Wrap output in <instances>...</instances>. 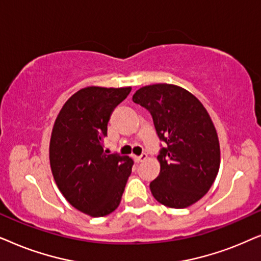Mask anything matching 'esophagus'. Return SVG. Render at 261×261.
I'll list each match as a JSON object with an SVG mask.
<instances>
[{
    "label": "esophagus",
    "mask_w": 261,
    "mask_h": 261,
    "mask_svg": "<svg viewBox=\"0 0 261 261\" xmlns=\"http://www.w3.org/2000/svg\"><path fill=\"white\" fill-rule=\"evenodd\" d=\"M147 158H148V155L147 154H142V155H140V156H134V160L136 162H143V161H145V160H147Z\"/></svg>",
    "instance_id": "1"
}]
</instances>
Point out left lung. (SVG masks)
Listing matches in <instances>:
<instances>
[{"instance_id":"1","label":"left lung","mask_w":261,"mask_h":261,"mask_svg":"<svg viewBox=\"0 0 261 261\" xmlns=\"http://www.w3.org/2000/svg\"><path fill=\"white\" fill-rule=\"evenodd\" d=\"M133 101L150 112L166 143L158 156L160 174L150 182L152 196L174 209L197 203L210 190L221 162L217 131L205 107L189 90L169 83L142 87Z\"/></svg>"}]
</instances>
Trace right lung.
Returning a JSON list of instances; mask_svg holds the SVG:
<instances>
[{
	"label": "right lung",
	"mask_w": 261,
	"mask_h": 261,
	"mask_svg": "<svg viewBox=\"0 0 261 261\" xmlns=\"http://www.w3.org/2000/svg\"><path fill=\"white\" fill-rule=\"evenodd\" d=\"M130 92L131 87L80 89L65 101L52 127V175L69 204L88 216L116 210L131 174L133 159L103 150L111 113Z\"/></svg>",
	"instance_id": "1"
}]
</instances>
